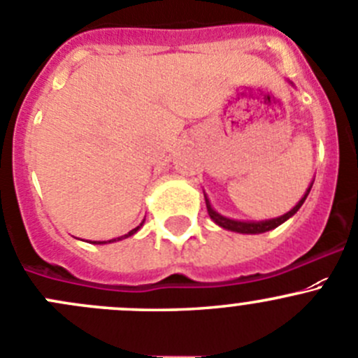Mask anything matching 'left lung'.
I'll list each match as a JSON object with an SVG mask.
<instances>
[{"mask_svg": "<svg viewBox=\"0 0 358 358\" xmlns=\"http://www.w3.org/2000/svg\"><path fill=\"white\" fill-rule=\"evenodd\" d=\"M311 190V185L310 189L306 190V194H304L303 199L299 201V203L296 204V206L292 208V210L289 211V213L282 215V217L278 218H273V220H266V222H238V220H231V218L227 217H222V215H218L217 211L211 208L210 201H208V197L204 196V199H206V208H208V215H210L211 218H213L215 224H218L220 227L227 229V231H234V232H241V234H259V232H266V231H271V229L278 227L280 224H283L285 220H289L290 217H292L294 213H297V210H299L301 206H303V203L306 201L308 194H310Z\"/></svg>", "mask_w": 358, "mask_h": 358, "instance_id": "obj_1", "label": "left lung"}]
</instances>
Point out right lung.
<instances>
[{"instance_id": "obj_1", "label": "right lung", "mask_w": 358, "mask_h": 358, "mask_svg": "<svg viewBox=\"0 0 358 358\" xmlns=\"http://www.w3.org/2000/svg\"><path fill=\"white\" fill-rule=\"evenodd\" d=\"M141 225H143V224H140V225H138V227H136V229H133V231H129V232H127V234H126V236H122V238H117V239H110V241H108V243H112V241H119V239H124V238H129V236H133V234H134V232H136V231H138V229H140V227H141ZM94 243H98V241H94ZM99 243H106V241H99Z\"/></svg>"}]
</instances>
